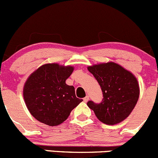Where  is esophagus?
<instances>
[{"label":"esophagus","instance_id":"1","mask_svg":"<svg viewBox=\"0 0 158 158\" xmlns=\"http://www.w3.org/2000/svg\"><path fill=\"white\" fill-rule=\"evenodd\" d=\"M88 101H89V97H88V96H86V97H84V98H83V101H84V102L86 103V102H87Z\"/></svg>","mask_w":158,"mask_h":158}]
</instances>
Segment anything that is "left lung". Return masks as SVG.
Returning <instances> with one entry per match:
<instances>
[{"label": "left lung", "instance_id": "obj_1", "mask_svg": "<svg viewBox=\"0 0 158 158\" xmlns=\"http://www.w3.org/2000/svg\"><path fill=\"white\" fill-rule=\"evenodd\" d=\"M99 83L103 100L99 104L87 102L97 118L107 125L122 122L130 114L139 99V84L129 71L114 62L88 67Z\"/></svg>", "mask_w": 158, "mask_h": 158}]
</instances>
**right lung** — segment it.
Instances as JSON below:
<instances>
[{"instance_id":"right-lung-1","label":"right lung","mask_w":158,"mask_h":158,"mask_svg":"<svg viewBox=\"0 0 158 158\" xmlns=\"http://www.w3.org/2000/svg\"><path fill=\"white\" fill-rule=\"evenodd\" d=\"M73 69L72 66L47 64L29 76L25 83L23 97L29 112L36 120L50 126H58L82 102L76 97L74 86L65 83Z\"/></svg>"}]
</instances>
